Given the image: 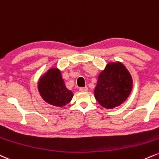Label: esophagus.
<instances>
[{"label":"esophagus","instance_id":"obj_1","mask_svg":"<svg viewBox=\"0 0 159 159\" xmlns=\"http://www.w3.org/2000/svg\"><path fill=\"white\" fill-rule=\"evenodd\" d=\"M88 90V88L87 87H81L79 89V91L80 92H82V93H84V92H87Z\"/></svg>","mask_w":159,"mask_h":159}]
</instances>
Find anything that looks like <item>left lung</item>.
<instances>
[{
    "label": "left lung",
    "mask_w": 159,
    "mask_h": 159,
    "mask_svg": "<svg viewBox=\"0 0 159 159\" xmlns=\"http://www.w3.org/2000/svg\"><path fill=\"white\" fill-rule=\"evenodd\" d=\"M133 89V78L120 61L109 62L98 75L94 95L101 107L111 110L123 104Z\"/></svg>",
    "instance_id": "1"
}]
</instances>
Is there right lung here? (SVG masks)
I'll list each match as a JSON object with an SVG mask.
<instances>
[{"mask_svg": "<svg viewBox=\"0 0 159 159\" xmlns=\"http://www.w3.org/2000/svg\"><path fill=\"white\" fill-rule=\"evenodd\" d=\"M38 89L45 102L57 107H64L73 98V93L66 88L58 67L49 68L40 76Z\"/></svg>", "mask_w": 159, "mask_h": 159, "instance_id": "add662e5", "label": "right lung"}]
</instances>
